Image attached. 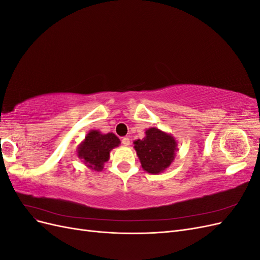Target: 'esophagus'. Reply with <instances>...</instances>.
<instances>
[{
    "label": "esophagus",
    "mask_w": 260,
    "mask_h": 260,
    "mask_svg": "<svg viewBox=\"0 0 260 260\" xmlns=\"http://www.w3.org/2000/svg\"><path fill=\"white\" fill-rule=\"evenodd\" d=\"M121 143L123 144V145H125V146H128L129 144H130V139L129 138H122L121 139Z\"/></svg>",
    "instance_id": "obj_1"
}]
</instances>
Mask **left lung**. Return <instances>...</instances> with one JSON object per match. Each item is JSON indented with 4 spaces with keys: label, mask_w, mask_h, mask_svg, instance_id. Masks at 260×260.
I'll return each mask as SVG.
<instances>
[{
    "label": "left lung",
    "mask_w": 260,
    "mask_h": 260,
    "mask_svg": "<svg viewBox=\"0 0 260 260\" xmlns=\"http://www.w3.org/2000/svg\"><path fill=\"white\" fill-rule=\"evenodd\" d=\"M145 135L144 139L136 141L135 148L142 168L149 174H159L174 160L177 143L170 135L157 128L146 130Z\"/></svg>",
    "instance_id": "obj_1"
}]
</instances>
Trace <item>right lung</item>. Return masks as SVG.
Wrapping results in <instances>:
<instances>
[{"label":"right lung","mask_w":260,"mask_h":260,"mask_svg":"<svg viewBox=\"0 0 260 260\" xmlns=\"http://www.w3.org/2000/svg\"><path fill=\"white\" fill-rule=\"evenodd\" d=\"M120 141L114 133L102 135L98 130H92L78 148V156L83 159L86 166L95 171L103 169V165L109 158V153Z\"/></svg>","instance_id":"add662e5"}]
</instances>
